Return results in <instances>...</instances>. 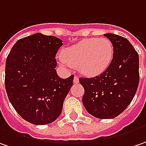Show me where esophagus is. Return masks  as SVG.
<instances>
[{"mask_svg": "<svg viewBox=\"0 0 146 146\" xmlns=\"http://www.w3.org/2000/svg\"><path fill=\"white\" fill-rule=\"evenodd\" d=\"M73 82H74V83H78V82H79V78H78V76H74Z\"/></svg>", "mask_w": 146, "mask_h": 146, "instance_id": "obj_1", "label": "esophagus"}]
</instances>
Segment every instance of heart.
Instances as JSON below:
<instances>
[{
    "instance_id": "heart-1",
    "label": "heart",
    "mask_w": 146,
    "mask_h": 146,
    "mask_svg": "<svg viewBox=\"0 0 146 146\" xmlns=\"http://www.w3.org/2000/svg\"><path fill=\"white\" fill-rule=\"evenodd\" d=\"M62 63L77 67L86 76H96L110 66L113 57V45L106 37L82 39L61 51Z\"/></svg>"
}]
</instances>
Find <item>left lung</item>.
<instances>
[{"label":"left lung","mask_w":146,"mask_h":146,"mask_svg":"<svg viewBox=\"0 0 146 146\" xmlns=\"http://www.w3.org/2000/svg\"><path fill=\"white\" fill-rule=\"evenodd\" d=\"M113 45L110 66L99 76L80 78L84 88L82 103L92 116L109 119L118 116L130 105L139 85V55L123 36L104 34Z\"/></svg>","instance_id":"obj_1"}]
</instances>
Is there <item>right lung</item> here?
<instances>
[{"label":"right lung","instance_id":"right-lung-1","mask_svg":"<svg viewBox=\"0 0 146 146\" xmlns=\"http://www.w3.org/2000/svg\"><path fill=\"white\" fill-rule=\"evenodd\" d=\"M63 41L41 33L18 40L5 63V90L16 112L29 123L45 125L60 116L74 75L56 73L55 54Z\"/></svg>","mask_w":146,"mask_h":146}]
</instances>
